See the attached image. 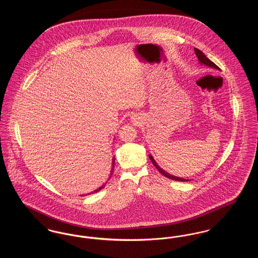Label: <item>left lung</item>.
Returning a JSON list of instances; mask_svg holds the SVG:
<instances>
[{"label":"left lung","mask_w":258,"mask_h":258,"mask_svg":"<svg viewBox=\"0 0 258 258\" xmlns=\"http://www.w3.org/2000/svg\"><path fill=\"white\" fill-rule=\"evenodd\" d=\"M195 52H196V54H197V59H198V61H199L200 64H203V66H206V67H209V68H212V69H215V70L220 71V68H219L218 66H216V63H214L211 60H209L208 58L204 55V53H203L202 51H200V50L197 49V48H195ZM149 159L153 162V164L156 166V168L160 171V173H161L163 176H165L166 178H169V179L174 180V181H179V182H187V181H190V180H187V179H184V178L174 176V175L169 174L168 172L163 170V169L160 167V165L156 162V160L153 158V156H152L151 154H149Z\"/></svg>","instance_id":"8db88e82"}]
</instances>
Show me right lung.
Instances as JSON below:
<instances>
[{
  "instance_id": "add662e5",
  "label": "right lung",
  "mask_w": 258,
  "mask_h": 258,
  "mask_svg": "<svg viewBox=\"0 0 258 258\" xmlns=\"http://www.w3.org/2000/svg\"><path fill=\"white\" fill-rule=\"evenodd\" d=\"M114 163H115V158H113V159H112V168H111L110 177H111V175H112V173H113V170H114ZM110 177H109V178H110ZM109 178H108V180H109ZM106 183H107V182H106ZM106 183H105V184H102V185H101V186H99V187H98V188H97V189H95V190H94V191H92V192H91V194H89V195H92V194H95V192H98V191H99V190H100V189H101V188H103V187H104V186H105V184H106Z\"/></svg>"
}]
</instances>
